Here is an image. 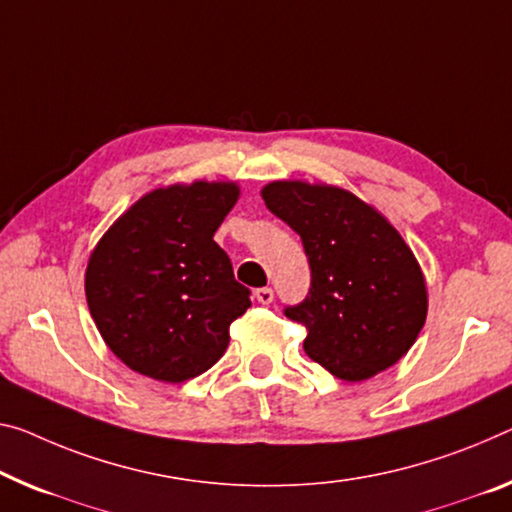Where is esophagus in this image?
<instances>
[{
    "instance_id": "34e87169",
    "label": "esophagus",
    "mask_w": 512,
    "mask_h": 512,
    "mask_svg": "<svg viewBox=\"0 0 512 512\" xmlns=\"http://www.w3.org/2000/svg\"><path fill=\"white\" fill-rule=\"evenodd\" d=\"M254 295H256V300L261 302V304H272L274 302V290L267 288V286L265 288H258Z\"/></svg>"
}]
</instances>
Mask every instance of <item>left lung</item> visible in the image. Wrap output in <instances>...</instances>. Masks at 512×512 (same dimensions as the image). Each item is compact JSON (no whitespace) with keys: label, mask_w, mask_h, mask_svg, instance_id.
Wrapping results in <instances>:
<instances>
[{"label":"left lung","mask_w":512,"mask_h":512,"mask_svg":"<svg viewBox=\"0 0 512 512\" xmlns=\"http://www.w3.org/2000/svg\"><path fill=\"white\" fill-rule=\"evenodd\" d=\"M261 194L309 258V295L283 309L306 327V355L345 382L405 357L426 322L428 290L400 233L341 187L274 180Z\"/></svg>","instance_id":"left-lung-1"}]
</instances>
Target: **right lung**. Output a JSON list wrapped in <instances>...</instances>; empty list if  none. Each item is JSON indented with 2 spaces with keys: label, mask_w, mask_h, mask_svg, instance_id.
I'll use <instances>...</instances> for the list:
<instances>
[{
  "label": "right lung",
  "mask_w": 512,
  "mask_h": 512,
  "mask_svg": "<svg viewBox=\"0 0 512 512\" xmlns=\"http://www.w3.org/2000/svg\"><path fill=\"white\" fill-rule=\"evenodd\" d=\"M240 196L235 183L171 185L116 219L86 267V302L109 350L160 382L206 373L229 348L249 288L212 240Z\"/></svg>",
  "instance_id": "obj_1"
}]
</instances>
